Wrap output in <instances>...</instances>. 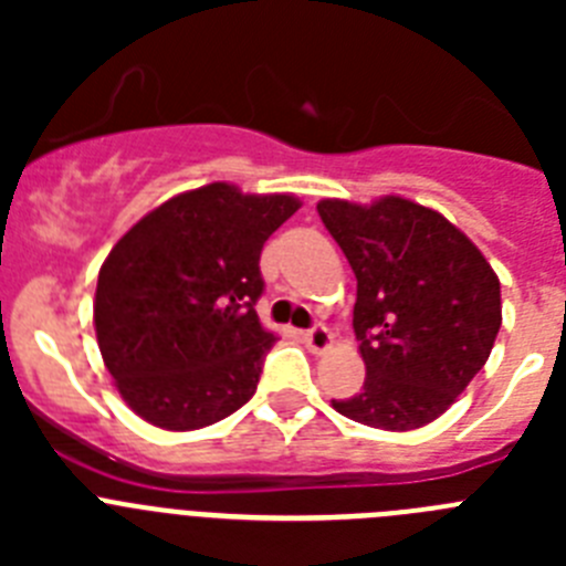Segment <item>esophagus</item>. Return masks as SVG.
Instances as JSON below:
<instances>
[{"instance_id": "1", "label": "esophagus", "mask_w": 566, "mask_h": 566, "mask_svg": "<svg viewBox=\"0 0 566 566\" xmlns=\"http://www.w3.org/2000/svg\"><path fill=\"white\" fill-rule=\"evenodd\" d=\"M303 337H306V345H308V348H312L314 354L328 352V348H332V343H334L332 332H328V328L323 326V323H314V326L308 328V332L303 334Z\"/></svg>"}]
</instances>
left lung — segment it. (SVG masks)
<instances>
[{
  "instance_id": "left-lung-1",
  "label": "left lung",
  "mask_w": 566,
  "mask_h": 566,
  "mask_svg": "<svg viewBox=\"0 0 566 566\" xmlns=\"http://www.w3.org/2000/svg\"><path fill=\"white\" fill-rule=\"evenodd\" d=\"M317 212L357 277L354 334L365 382L334 411L382 431L442 417L482 371L502 326V289L464 232L399 195Z\"/></svg>"
}]
</instances>
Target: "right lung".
I'll list each match as a JSON object with an SVG mask.
<instances>
[{
  "label": "right lung",
  "mask_w": 566,
  "mask_h": 566,
  "mask_svg": "<svg viewBox=\"0 0 566 566\" xmlns=\"http://www.w3.org/2000/svg\"><path fill=\"white\" fill-rule=\"evenodd\" d=\"M300 209L294 195L232 184L144 214L98 272L93 323L124 402L164 431L221 422L258 388L274 334L260 326V252Z\"/></svg>",
  "instance_id": "right-lung-1"
}]
</instances>
